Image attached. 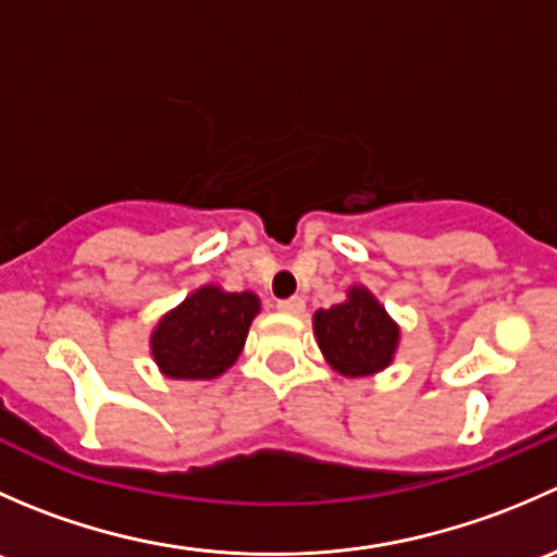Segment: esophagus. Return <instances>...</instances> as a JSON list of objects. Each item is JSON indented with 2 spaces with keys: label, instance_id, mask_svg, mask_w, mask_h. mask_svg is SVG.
I'll return each mask as SVG.
<instances>
[{
  "label": "esophagus",
  "instance_id": "esophagus-1",
  "mask_svg": "<svg viewBox=\"0 0 557 557\" xmlns=\"http://www.w3.org/2000/svg\"><path fill=\"white\" fill-rule=\"evenodd\" d=\"M305 299L301 296H290V299H283L277 301V310L285 312V314H301L305 312Z\"/></svg>",
  "mask_w": 557,
  "mask_h": 557
}]
</instances>
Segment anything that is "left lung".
Returning <instances> with one entry per match:
<instances>
[{
	"instance_id": "obj_1",
	"label": "left lung",
	"mask_w": 557,
	"mask_h": 557,
	"mask_svg": "<svg viewBox=\"0 0 557 557\" xmlns=\"http://www.w3.org/2000/svg\"><path fill=\"white\" fill-rule=\"evenodd\" d=\"M320 352L342 377H369L391 367L398 347L396 320L363 285H352L347 299L312 318Z\"/></svg>"
}]
</instances>
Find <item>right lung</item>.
<instances>
[{"instance_id":"right-lung-1","label":"right lung","mask_w":557,"mask_h":557,"mask_svg":"<svg viewBox=\"0 0 557 557\" xmlns=\"http://www.w3.org/2000/svg\"><path fill=\"white\" fill-rule=\"evenodd\" d=\"M261 301L250 290L228 294L201 285L177 305L150 334V352L161 374L172 380H215L243 352Z\"/></svg>"}]
</instances>
